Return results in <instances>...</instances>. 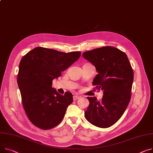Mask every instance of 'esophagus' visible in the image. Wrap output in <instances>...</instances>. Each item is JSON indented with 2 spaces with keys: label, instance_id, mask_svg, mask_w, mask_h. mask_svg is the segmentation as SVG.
<instances>
[{
  "label": "esophagus",
  "instance_id": "obj_1",
  "mask_svg": "<svg viewBox=\"0 0 153 153\" xmlns=\"http://www.w3.org/2000/svg\"><path fill=\"white\" fill-rule=\"evenodd\" d=\"M79 98H80V97H79V96H77V95H74V96L73 97V100H74V101H76V100H78Z\"/></svg>",
  "mask_w": 153,
  "mask_h": 153
}]
</instances>
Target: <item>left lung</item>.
I'll list each match as a JSON object with an SVG mask.
<instances>
[{
	"label": "left lung",
	"mask_w": 153,
	"mask_h": 153,
	"mask_svg": "<svg viewBox=\"0 0 153 153\" xmlns=\"http://www.w3.org/2000/svg\"><path fill=\"white\" fill-rule=\"evenodd\" d=\"M82 56L95 66L98 72L93 85L103 91L100 101L95 97H87L90 104L85 117L98 127H109L123 115L130 102L133 69L127 55L113 47L87 51Z\"/></svg>",
	"instance_id": "8db88e82"
}]
</instances>
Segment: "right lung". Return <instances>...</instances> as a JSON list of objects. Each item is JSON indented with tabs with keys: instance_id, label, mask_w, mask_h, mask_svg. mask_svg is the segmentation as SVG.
<instances>
[{
	"instance_id": "1",
	"label": "right lung",
	"mask_w": 153,
	"mask_h": 153,
	"mask_svg": "<svg viewBox=\"0 0 153 153\" xmlns=\"http://www.w3.org/2000/svg\"><path fill=\"white\" fill-rule=\"evenodd\" d=\"M80 52L64 53L44 47L29 51L21 59L17 82L22 103L29 120L36 127L48 130L58 126L68 106L73 101L68 91L60 95L52 87V80L73 65Z\"/></svg>"
}]
</instances>
